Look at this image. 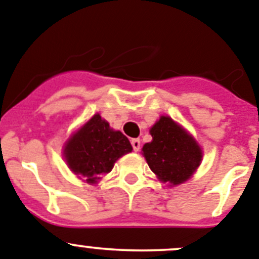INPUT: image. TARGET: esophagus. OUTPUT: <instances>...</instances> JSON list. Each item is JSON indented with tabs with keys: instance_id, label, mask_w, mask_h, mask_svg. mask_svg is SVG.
Returning a JSON list of instances; mask_svg holds the SVG:
<instances>
[{
	"instance_id": "34e87169",
	"label": "esophagus",
	"mask_w": 259,
	"mask_h": 259,
	"mask_svg": "<svg viewBox=\"0 0 259 259\" xmlns=\"http://www.w3.org/2000/svg\"><path fill=\"white\" fill-rule=\"evenodd\" d=\"M132 146L133 149H134L135 152H138L141 149V141H139V139H132Z\"/></svg>"
}]
</instances>
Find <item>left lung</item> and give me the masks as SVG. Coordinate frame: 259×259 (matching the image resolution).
I'll return each instance as SVG.
<instances>
[{"label": "left lung", "mask_w": 259, "mask_h": 259, "mask_svg": "<svg viewBox=\"0 0 259 259\" xmlns=\"http://www.w3.org/2000/svg\"><path fill=\"white\" fill-rule=\"evenodd\" d=\"M149 133L152 142L142 148L149 168L168 187L187 181L202 161L197 141L168 116H161Z\"/></svg>", "instance_id": "8db88e82"}]
</instances>
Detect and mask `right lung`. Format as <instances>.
Returning <instances> with one entry per match:
<instances>
[{
	"label": "right lung",
	"instance_id": "1",
	"mask_svg": "<svg viewBox=\"0 0 259 259\" xmlns=\"http://www.w3.org/2000/svg\"><path fill=\"white\" fill-rule=\"evenodd\" d=\"M133 151L129 139L110 127L100 113L69 138L64 157L70 170L89 184H96L113 168L120 157Z\"/></svg>",
	"mask_w": 259,
	"mask_h": 259
}]
</instances>
